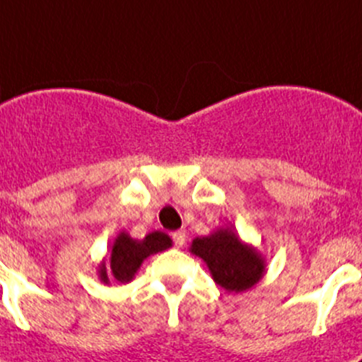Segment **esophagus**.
Here are the masks:
<instances>
[{
  "label": "esophagus",
  "mask_w": 362,
  "mask_h": 362,
  "mask_svg": "<svg viewBox=\"0 0 362 362\" xmlns=\"http://www.w3.org/2000/svg\"><path fill=\"white\" fill-rule=\"evenodd\" d=\"M172 238H174V244L177 247H181L185 244V240H187V233L183 231V229H179V231L172 233Z\"/></svg>",
  "instance_id": "1"
}]
</instances>
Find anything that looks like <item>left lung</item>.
I'll use <instances>...</instances> for the list:
<instances>
[{
    "label": "left lung",
    "instance_id": "left-lung-1",
    "mask_svg": "<svg viewBox=\"0 0 362 362\" xmlns=\"http://www.w3.org/2000/svg\"><path fill=\"white\" fill-rule=\"evenodd\" d=\"M190 253L205 261L214 281L228 292H244L264 276V259L255 247L238 238L231 228L194 238Z\"/></svg>",
    "mask_w": 362,
    "mask_h": 362
}]
</instances>
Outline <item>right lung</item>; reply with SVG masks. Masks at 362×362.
Instances as JSON below:
<instances>
[{
  "label": "right lung",
  "instance_id": "1",
  "mask_svg": "<svg viewBox=\"0 0 362 362\" xmlns=\"http://www.w3.org/2000/svg\"><path fill=\"white\" fill-rule=\"evenodd\" d=\"M170 246H172V238L166 233L153 231L146 235L142 240H136V238H131L125 231H122L112 244L109 264L101 262L98 268V276L103 283H109L110 276L118 283H129L140 264L144 262V259L153 253L164 252Z\"/></svg>",
  "mask_w": 362,
  "mask_h": 362
}]
</instances>
